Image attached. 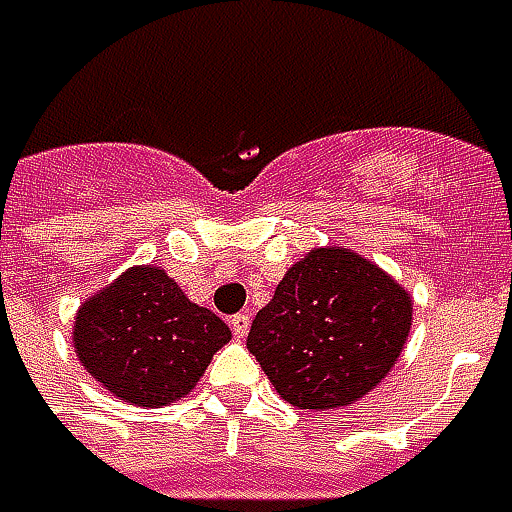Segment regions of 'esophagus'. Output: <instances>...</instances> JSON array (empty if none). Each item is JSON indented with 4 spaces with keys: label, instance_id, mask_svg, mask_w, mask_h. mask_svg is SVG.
Wrapping results in <instances>:
<instances>
[{
    "label": "esophagus",
    "instance_id": "obj_1",
    "mask_svg": "<svg viewBox=\"0 0 512 512\" xmlns=\"http://www.w3.org/2000/svg\"><path fill=\"white\" fill-rule=\"evenodd\" d=\"M230 327H233L236 339H245L247 330H250V316H247V313H236V316H230Z\"/></svg>",
    "mask_w": 512,
    "mask_h": 512
}]
</instances>
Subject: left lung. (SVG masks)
Here are the masks:
<instances>
[{"label": "left lung", "mask_w": 512, "mask_h": 512, "mask_svg": "<svg viewBox=\"0 0 512 512\" xmlns=\"http://www.w3.org/2000/svg\"><path fill=\"white\" fill-rule=\"evenodd\" d=\"M410 296L367 259L322 247L293 265L247 333V347L285 402L333 410L362 399L396 364Z\"/></svg>", "instance_id": "1"}]
</instances>
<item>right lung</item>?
Here are the masks:
<instances>
[{
	"instance_id": "add662e5",
	"label": "right lung",
	"mask_w": 512,
	"mask_h": 512,
	"mask_svg": "<svg viewBox=\"0 0 512 512\" xmlns=\"http://www.w3.org/2000/svg\"><path fill=\"white\" fill-rule=\"evenodd\" d=\"M230 339L227 325L193 305L159 267H133L82 305L73 347L113 396L159 407L187 396L213 353Z\"/></svg>"
}]
</instances>
